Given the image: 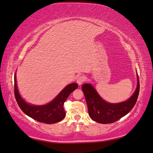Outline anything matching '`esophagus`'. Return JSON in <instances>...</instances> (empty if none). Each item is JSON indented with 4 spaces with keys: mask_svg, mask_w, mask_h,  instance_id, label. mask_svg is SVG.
Segmentation results:
<instances>
[{
    "mask_svg": "<svg viewBox=\"0 0 153 153\" xmlns=\"http://www.w3.org/2000/svg\"><path fill=\"white\" fill-rule=\"evenodd\" d=\"M86 76H79L78 77H77V84H78L79 85H81V84H82L83 83H84L85 81H86Z\"/></svg>",
    "mask_w": 153,
    "mask_h": 153,
    "instance_id": "obj_1",
    "label": "esophagus"
}]
</instances>
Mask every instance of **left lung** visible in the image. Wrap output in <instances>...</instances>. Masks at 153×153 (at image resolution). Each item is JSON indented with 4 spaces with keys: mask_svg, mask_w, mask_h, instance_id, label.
Here are the masks:
<instances>
[{
    "mask_svg": "<svg viewBox=\"0 0 153 153\" xmlns=\"http://www.w3.org/2000/svg\"><path fill=\"white\" fill-rule=\"evenodd\" d=\"M82 89L86 98L90 118L100 123H111L120 120L132 109L138 97L140 82L138 76L137 87L133 95L128 100L120 103L105 101L90 84H84Z\"/></svg>",
    "mask_w": 153,
    "mask_h": 153,
    "instance_id": "8db88e82",
    "label": "left lung"
}]
</instances>
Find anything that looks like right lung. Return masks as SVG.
Returning <instances> with one entry per match:
<instances>
[{
  "label": "right lung",
  "instance_id": "right-lung-1",
  "mask_svg": "<svg viewBox=\"0 0 153 153\" xmlns=\"http://www.w3.org/2000/svg\"><path fill=\"white\" fill-rule=\"evenodd\" d=\"M14 82L15 97L22 111L33 120L48 124L57 123L63 120L65 117V111L63 108L64 102L69 95L78 87V85L76 83L67 85L48 104L36 106L28 104L20 96L17 89L15 74Z\"/></svg>",
  "mask_w": 153,
  "mask_h": 153
}]
</instances>
